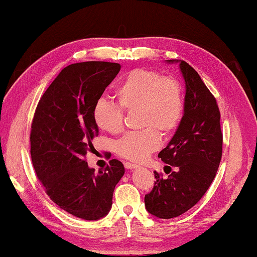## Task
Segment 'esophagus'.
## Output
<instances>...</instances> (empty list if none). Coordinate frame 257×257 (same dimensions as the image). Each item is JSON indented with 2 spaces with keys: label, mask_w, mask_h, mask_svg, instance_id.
Masks as SVG:
<instances>
[{
  "label": "esophagus",
  "mask_w": 257,
  "mask_h": 257,
  "mask_svg": "<svg viewBox=\"0 0 257 257\" xmlns=\"http://www.w3.org/2000/svg\"><path fill=\"white\" fill-rule=\"evenodd\" d=\"M124 168L128 169V170H133V169L138 168V165L134 164V163H130V162H124Z\"/></svg>",
  "instance_id": "obj_1"
}]
</instances>
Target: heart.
I'll use <instances>...</instances> for the list:
<instances>
[{"instance_id": "b5f03b06", "label": "heart", "mask_w": 257, "mask_h": 257, "mask_svg": "<svg viewBox=\"0 0 257 257\" xmlns=\"http://www.w3.org/2000/svg\"><path fill=\"white\" fill-rule=\"evenodd\" d=\"M119 105L98 98L93 120L108 134L118 135L124 127V111L138 110L141 132L125 135L116 143L115 152L132 162H142L160 147V134L170 136L179 128L185 114V95L176 78L152 69L129 71L115 87Z\"/></svg>"}]
</instances>
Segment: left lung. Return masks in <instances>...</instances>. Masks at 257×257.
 Listing matches in <instances>:
<instances>
[{
  "instance_id": "8db88e82",
  "label": "left lung",
  "mask_w": 257,
  "mask_h": 257,
  "mask_svg": "<svg viewBox=\"0 0 257 257\" xmlns=\"http://www.w3.org/2000/svg\"><path fill=\"white\" fill-rule=\"evenodd\" d=\"M180 70L186 82L184 119L159 153L168 164L164 171L169 176L164 179L162 173L154 171L153 189L145 195L146 210L160 219L179 216L197 204L215 178L222 158L216 99L193 67L180 61Z\"/></svg>"
}]
</instances>
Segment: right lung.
<instances>
[{"label": "right lung", "mask_w": 257, "mask_h": 257, "mask_svg": "<svg viewBox=\"0 0 257 257\" xmlns=\"http://www.w3.org/2000/svg\"><path fill=\"white\" fill-rule=\"evenodd\" d=\"M120 68L119 63L88 61L62 69L33 118L30 155L38 180L56 205L84 220H98L110 212L113 191L124 173L115 159L98 173L86 162L98 135L94 104Z\"/></svg>", "instance_id": "1"}]
</instances>
